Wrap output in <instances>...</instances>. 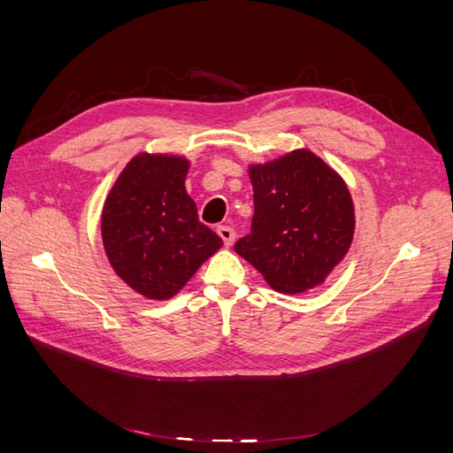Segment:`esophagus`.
Returning <instances> with one entry per match:
<instances>
[{"instance_id":"obj_1","label":"esophagus","mask_w":453,"mask_h":453,"mask_svg":"<svg viewBox=\"0 0 453 453\" xmlns=\"http://www.w3.org/2000/svg\"><path fill=\"white\" fill-rule=\"evenodd\" d=\"M217 234L223 238L225 245H232V242H234V238H236L234 228L228 226V225H219V226H217Z\"/></svg>"}]
</instances>
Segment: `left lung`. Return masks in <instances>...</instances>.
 <instances>
[{
	"mask_svg": "<svg viewBox=\"0 0 453 453\" xmlns=\"http://www.w3.org/2000/svg\"><path fill=\"white\" fill-rule=\"evenodd\" d=\"M255 215L234 251L280 293L325 281L348 253L355 217L346 183L310 150L251 166Z\"/></svg>",
	"mask_w": 453,
	"mask_h": 453,
	"instance_id": "obj_1",
	"label": "left lung"
}]
</instances>
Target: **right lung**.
<instances>
[{
    "instance_id": "add662e5",
    "label": "right lung",
    "mask_w": 453,
    "mask_h": 453,
    "mask_svg": "<svg viewBox=\"0 0 453 453\" xmlns=\"http://www.w3.org/2000/svg\"><path fill=\"white\" fill-rule=\"evenodd\" d=\"M188 162L168 155H138L122 170L102 213L109 263L147 298L173 296L205 258L223 245L200 223L187 195Z\"/></svg>"
}]
</instances>
